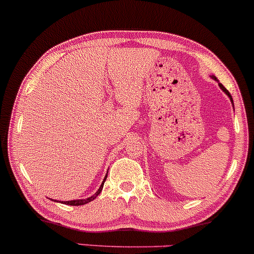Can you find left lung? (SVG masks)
I'll return each instance as SVG.
<instances>
[{
  "label": "left lung",
  "mask_w": 254,
  "mask_h": 254,
  "mask_svg": "<svg viewBox=\"0 0 254 254\" xmlns=\"http://www.w3.org/2000/svg\"><path fill=\"white\" fill-rule=\"evenodd\" d=\"M211 77H212V78H213V80H215V81H217V82H218V84H219L220 89H222V91H223V92H224V93H225L226 95H228V97H229V98H230V102H231V103H233V98H231V94H230V93H229V91H228V89H226V88H225V87H224V86H223V84H222V83H220V82H219V81H218V78H217V77H215V76H211ZM233 106H234V103H233Z\"/></svg>",
  "instance_id": "obj_1"
}]
</instances>
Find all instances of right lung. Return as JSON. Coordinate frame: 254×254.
<instances>
[{
    "label": "right lung",
    "mask_w": 254,
    "mask_h": 254,
    "mask_svg": "<svg viewBox=\"0 0 254 254\" xmlns=\"http://www.w3.org/2000/svg\"><path fill=\"white\" fill-rule=\"evenodd\" d=\"M106 177H108V173H106V176H105L104 181H103L102 185H100V188H99V189L97 190V192H95L94 195L89 196V197H87V198H78V200H71V201H62V203L70 204V206H82V204H86V203L91 202V201H93L94 198L97 197V196L99 195L100 192H102V190H103V185H104V182L106 181ZM53 201H54V200H53Z\"/></svg>",
    "instance_id": "add662e5"
}]
</instances>
